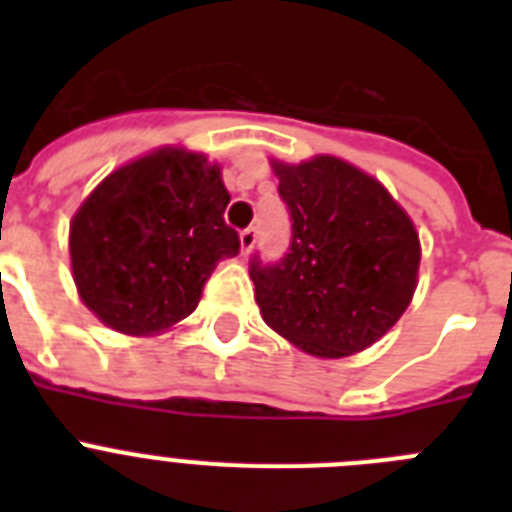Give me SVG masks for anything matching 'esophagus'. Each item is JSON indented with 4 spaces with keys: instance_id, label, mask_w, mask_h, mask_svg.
I'll use <instances>...</instances> for the list:
<instances>
[{
    "instance_id": "34e87169",
    "label": "esophagus",
    "mask_w": 512,
    "mask_h": 512,
    "mask_svg": "<svg viewBox=\"0 0 512 512\" xmlns=\"http://www.w3.org/2000/svg\"><path fill=\"white\" fill-rule=\"evenodd\" d=\"M256 238H259V230L253 228H246V230H241V251L243 253H251V248L256 246Z\"/></svg>"
}]
</instances>
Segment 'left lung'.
I'll return each instance as SVG.
<instances>
[{"label":"left lung","instance_id":"8db88e82","mask_svg":"<svg viewBox=\"0 0 512 512\" xmlns=\"http://www.w3.org/2000/svg\"><path fill=\"white\" fill-rule=\"evenodd\" d=\"M271 166L292 241L277 264L251 259L261 318L312 356L359 354L413 300L420 264L413 220L377 179L341 158Z\"/></svg>","mask_w":512,"mask_h":512}]
</instances>
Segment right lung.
I'll list each match as a JSON object with an SVG mask.
<instances>
[{
  "instance_id": "right-lung-1",
  "label": "right lung",
  "mask_w": 512,
  "mask_h": 512,
  "mask_svg": "<svg viewBox=\"0 0 512 512\" xmlns=\"http://www.w3.org/2000/svg\"><path fill=\"white\" fill-rule=\"evenodd\" d=\"M228 202L220 166L184 148L112 171L71 220V269L84 305L128 336L187 318L217 261L241 251L223 220Z\"/></svg>"
}]
</instances>
